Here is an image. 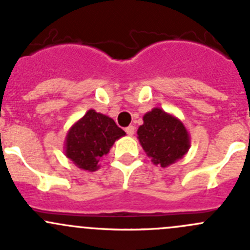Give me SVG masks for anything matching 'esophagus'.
Listing matches in <instances>:
<instances>
[{"mask_svg":"<svg viewBox=\"0 0 250 250\" xmlns=\"http://www.w3.org/2000/svg\"><path fill=\"white\" fill-rule=\"evenodd\" d=\"M134 132H135V128L134 125H129V127L125 128V133H127L129 137H132V135H134Z\"/></svg>","mask_w":250,"mask_h":250,"instance_id":"obj_1","label":"esophagus"}]
</instances>
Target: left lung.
<instances>
[{"label":"left lung","mask_w":250,"mask_h":250,"mask_svg":"<svg viewBox=\"0 0 250 250\" xmlns=\"http://www.w3.org/2000/svg\"><path fill=\"white\" fill-rule=\"evenodd\" d=\"M138 140L153 165L166 168L181 160L191 146L190 134L178 117L153 107L143 117Z\"/></svg>","instance_id":"1"}]
</instances>
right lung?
Masks as SVG:
<instances>
[{
	"label": "right lung",
	"mask_w": 250,
	"mask_h": 250,
	"mask_svg": "<svg viewBox=\"0 0 250 250\" xmlns=\"http://www.w3.org/2000/svg\"><path fill=\"white\" fill-rule=\"evenodd\" d=\"M125 132L106 115L90 109L67 130L65 156L85 172L99 169V162Z\"/></svg>",
	"instance_id": "1"
}]
</instances>
